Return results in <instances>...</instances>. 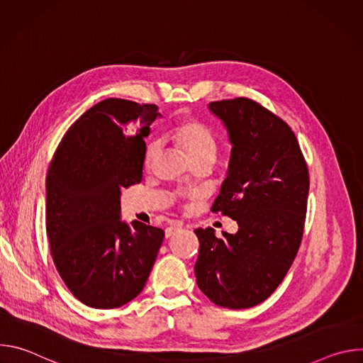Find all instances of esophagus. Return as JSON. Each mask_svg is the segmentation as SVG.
Instances as JSON below:
<instances>
[{
	"mask_svg": "<svg viewBox=\"0 0 363 363\" xmlns=\"http://www.w3.org/2000/svg\"><path fill=\"white\" fill-rule=\"evenodd\" d=\"M181 230H182V225H181V224L171 225V227H168V228L165 230V237H167V238H171V237H174L175 234H178Z\"/></svg>",
	"mask_w": 363,
	"mask_h": 363,
	"instance_id": "obj_1",
	"label": "esophagus"
}]
</instances>
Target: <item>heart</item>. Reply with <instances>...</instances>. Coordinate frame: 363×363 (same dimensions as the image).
<instances>
[{
  "label": "heart",
  "instance_id": "1",
  "mask_svg": "<svg viewBox=\"0 0 363 363\" xmlns=\"http://www.w3.org/2000/svg\"><path fill=\"white\" fill-rule=\"evenodd\" d=\"M175 139L181 143V146L185 149L188 158L191 162L198 160H211L214 162L217 152H218V143L213 132L202 125L198 121H186L181 123L174 133ZM161 150V142L155 140L149 143L146 153H145V167L150 168L153 161L157 160L158 153Z\"/></svg>",
  "mask_w": 363,
  "mask_h": 363
}]
</instances>
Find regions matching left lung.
<instances>
[{
	"instance_id": "1",
	"label": "left lung",
	"mask_w": 363,
	"mask_h": 363,
	"mask_svg": "<svg viewBox=\"0 0 363 363\" xmlns=\"http://www.w3.org/2000/svg\"><path fill=\"white\" fill-rule=\"evenodd\" d=\"M231 143L227 177L213 203L238 224L235 234L196 228V284L213 303L248 308L279 287L297 254L308 194V172L289 125L258 103L211 101Z\"/></svg>"
}]
</instances>
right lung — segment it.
Wrapping results in <instances>:
<instances>
[{
	"instance_id": "add662e5",
	"label": "right lung",
	"mask_w": 363,
	"mask_h": 363,
	"mask_svg": "<svg viewBox=\"0 0 363 363\" xmlns=\"http://www.w3.org/2000/svg\"><path fill=\"white\" fill-rule=\"evenodd\" d=\"M157 118L155 105L101 100L70 126L50 164L51 255L69 290L89 307L115 308L133 300L164 241V230L121 218L122 189L142 181L145 138Z\"/></svg>"
}]
</instances>
